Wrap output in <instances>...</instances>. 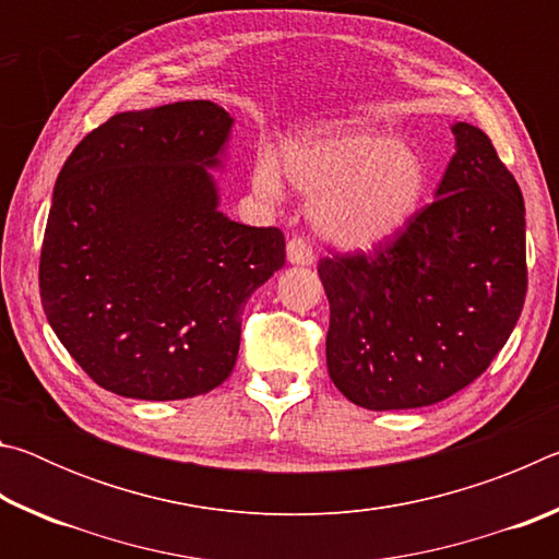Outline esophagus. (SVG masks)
<instances>
[{
  "instance_id": "1",
  "label": "esophagus",
  "mask_w": 559,
  "mask_h": 559,
  "mask_svg": "<svg viewBox=\"0 0 559 559\" xmlns=\"http://www.w3.org/2000/svg\"><path fill=\"white\" fill-rule=\"evenodd\" d=\"M288 261L296 263V266H310L313 263V246L306 239V236H293L286 246Z\"/></svg>"
}]
</instances>
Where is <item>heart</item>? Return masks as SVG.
<instances>
[{
	"label": "heart",
	"mask_w": 559,
	"mask_h": 559,
	"mask_svg": "<svg viewBox=\"0 0 559 559\" xmlns=\"http://www.w3.org/2000/svg\"><path fill=\"white\" fill-rule=\"evenodd\" d=\"M283 173L313 197V222L345 246H374L412 219L421 202L427 169L414 150L370 130L323 128L283 147ZM278 157L261 150L253 187L263 200L283 194Z\"/></svg>",
	"instance_id": "obj_1"
}]
</instances>
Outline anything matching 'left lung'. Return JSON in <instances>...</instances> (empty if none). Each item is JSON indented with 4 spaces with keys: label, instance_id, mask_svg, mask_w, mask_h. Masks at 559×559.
Returning <instances> with one entry per match:
<instances>
[{
    "label": "left lung",
    "instance_id": "1",
    "mask_svg": "<svg viewBox=\"0 0 559 559\" xmlns=\"http://www.w3.org/2000/svg\"><path fill=\"white\" fill-rule=\"evenodd\" d=\"M437 200L372 251L320 259L330 380L372 412L416 409L488 370L527 290L525 202L484 130L456 122Z\"/></svg>",
    "mask_w": 559,
    "mask_h": 559
}]
</instances>
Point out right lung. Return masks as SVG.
<instances>
[{
  "instance_id": "right-lung-1",
  "label": "right lung",
  "mask_w": 559,
  "mask_h": 559,
  "mask_svg": "<svg viewBox=\"0 0 559 559\" xmlns=\"http://www.w3.org/2000/svg\"><path fill=\"white\" fill-rule=\"evenodd\" d=\"M231 122L212 100L118 112L61 167L41 306L103 390L150 402L212 392L236 365L246 300L286 263L281 229L216 210L206 167Z\"/></svg>"
}]
</instances>
